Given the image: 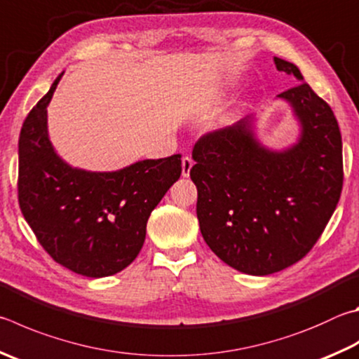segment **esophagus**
I'll use <instances>...</instances> for the list:
<instances>
[{
    "instance_id": "1",
    "label": "esophagus",
    "mask_w": 359,
    "mask_h": 359,
    "mask_svg": "<svg viewBox=\"0 0 359 359\" xmlns=\"http://www.w3.org/2000/svg\"><path fill=\"white\" fill-rule=\"evenodd\" d=\"M193 165H194V161L191 160V157L182 158V175H184V177H188V175H190Z\"/></svg>"
}]
</instances>
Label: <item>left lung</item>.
Segmentation results:
<instances>
[{"instance_id":"left-lung-1","label":"left lung","mask_w":359,"mask_h":359,"mask_svg":"<svg viewBox=\"0 0 359 359\" xmlns=\"http://www.w3.org/2000/svg\"><path fill=\"white\" fill-rule=\"evenodd\" d=\"M273 61L297 81L278 99L299 122L298 141L284 151L265 147L251 114L201 136L190 171L205 243L224 264L254 276L281 271L311 251L336 210L344 180L333 109L295 64Z\"/></svg>"}]
</instances>
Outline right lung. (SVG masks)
Masks as SVG:
<instances>
[{
    "instance_id": "1",
    "label": "right lung",
    "mask_w": 359,
    "mask_h": 359,
    "mask_svg": "<svg viewBox=\"0 0 359 359\" xmlns=\"http://www.w3.org/2000/svg\"><path fill=\"white\" fill-rule=\"evenodd\" d=\"M62 74L31 109L18 140V204L57 264L78 275L119 273L138 256L147 219L179 180L180 155L141 160L119 171L72 168L48 138L47 107Z\"/></svg>"
}]
</instances>
